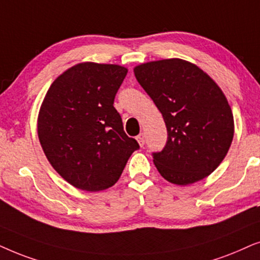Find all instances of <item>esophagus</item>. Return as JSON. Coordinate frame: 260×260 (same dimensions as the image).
I'll use <instances>...</instances> for the list:
<instances>
[{
    "instance_id": "1",
    "label": "esophagus",
    "mask_w": 260,
    "mask_h": 260,
    "mask_svg": "<svg viewBox=\"0 0 260 260\" xmlns=\"http://www.w3.org/2000/svg\"><path fill=\"white\" fill-rule=\"evenodd\" d=\"M137 141H138V144H139L141 147L144 146V145H145V136H144L143 133L139 134V136L137 137Z\"/></svg>"
}]
</instances>
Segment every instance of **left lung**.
Returning a JSON list of instances; mask_svg holds the SVG:
<instances>
[{
	"instance_id": "left-lung-1",
	"label": "left lung",
	"mask_w": 260,
	"mask_h": 260,
	"mask_svg": "<svg viewBox=\"0 0 260 260\" xmlns=\"http://www.w3.org/2000/svg\"><path fill=\"white\" fill-rule=\"evenodd\" d=\"M168 129L155 168L166 181L188 185L206 178L226 157L234 136L233 113L215 81L190 61L170 58L134 68Z\"/></svg>"
}]
</instances>
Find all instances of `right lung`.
Instances as JSON below:
<instances>
[{"instance_id": "1", "label": "right lung", "mask_w": 260, "mask_h": 260, "mask_svg": "<svg viewBox=\"0 0 260 260\" xmlns=\"http://www.w3.org/2000/svg\"><path fill=\"white\" fill-rule=\"evenodd\" d=\"M127 71L116 64H76L45 95L38 115L40 145L52 168L75 188L95 192L113 186L139 148L113 106Z\"/></svg>"}]
</instances>
